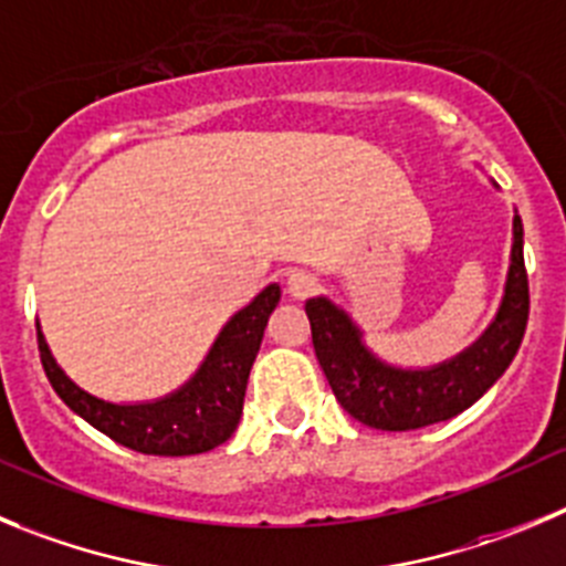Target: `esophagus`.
<instances>
[{
	"mask_svg": "<svg viewBox=\"0 0 566 566\" xmlns=\"http://www.w3.org/2000/svg\"><path fill=\"white\" fill-rule=\"evenodd\" d=\"M318 290V279L307 271H293L287 276V293L293 298H310Z\"/></svg>",
	"mask_w": 566,
	"mask_h": 566,
	"instance_id": "1",
	"label": "esophagus"
}]
</instances>
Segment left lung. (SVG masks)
<instances>
[{"mask_svg": "<svg viewBox=\"0 0 566 566\" xmlns=\"http://www.w3.org/2000/svg\"><path fill=\"white\" fill-rule=\"evenodd\" d=\"M315 357L332 394L348 416L374 430H419L472 408L511 366L525 337L531 290L522 256V220L514 218V248L505 298L497 321L469 352L430 371H399L382 366L360 343L355 324L326 298L307 301Z\"/></svg>", "mask_w": 566, "mask_h": 566, "instance_id": "left-lung-1", "label": "left lung"}]
</instances>
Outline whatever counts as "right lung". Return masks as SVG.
Returning a JSON list of instances; mask_svg holds the SVG:
<instances>
[{
    "label": "right lung",
    "mask_w": 566,
    "mask_h": 566,
    "mask_svg": "<svg viewBox=\"0 0 566 566\" xmlns=\"http://www.w3.org/2000/svg\"><path fill=\"white\" fill-rule=\"evenodd\" d=\"M282 290L265 287L245 310L234 315L211 346L209 357L189 385L161 402L111 405L77 388L52 360L44 335L39 332L41 366L46 379L69 408L97 427L111 441L145 455L181 458L209 452L229 441L237 430L245 402V385L256 360L271 313Z\"/></svg>",
    "instance_id": "obj_1"
}]
</instances>
